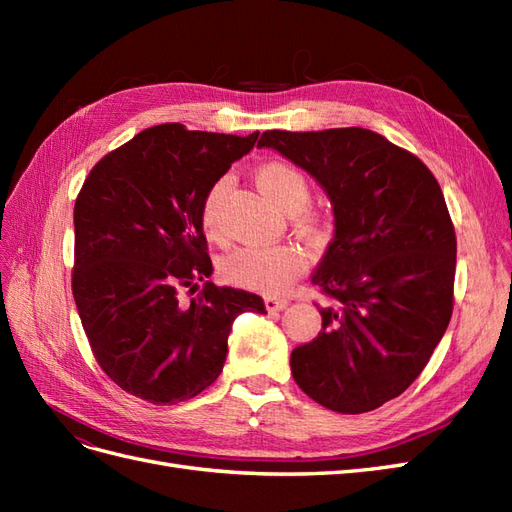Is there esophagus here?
I'll return each instance as SVG.
<instances>
[{
  "instance_id": "esophagus-1",
  "label": "esophagus",
  "mask_w": 512,
  "mask_h": 512,
  "mask_svg": "<svg viewBox=\"0 0 512 512\" xmlns=\"http://www.w3.org/2000/svg\"><path fill=\"white\" fill-rule=\"evenodd\" d=\"M290 303L288 297H275V294H269V297H265V305L269 312H282V309H286Z\"/></svg>"
}]
</instances>
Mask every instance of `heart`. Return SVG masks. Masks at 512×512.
<instances>
[{
  "label": "heart",
  "mask_w": 512,
  "mask_h": 512,
  "mask_svg": "<svg viewBox=\"0 0 512 512\" xmlns=\"http://www.w3.org/2000/svg\"><path fill=\"white\" fill-rule=\"evenodd\" d=\"M256 181L277 205L297 214V224L307 232H318L322 218L314 211H301L309 200V183L297 166L284 160L265 162L256 170ZM228 190V179L215 181L203 200V228L209 237L220 235V209ZM305 256L294 243H245L224 258L222 271L226 280L260 292L286 290L301 273Z\"/></svg>",
  "instance_id": "obj_1"
}]
</instances>
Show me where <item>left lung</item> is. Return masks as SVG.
Segmentation results:
<instances>
[{
  "label": "left lung",
  "mask_w": 512,
  "mask_h": 512,
  "mask_svg": "<svg viewBox=\"0 0 512 512\" xmlns=\"http://www.w3.org/2000/svg\"><path fill=\"white\" fill-rule=\"evenodd\" d=\"M258 147L312 175L335 232L312 284L329 297L322 331L294 348V382L342 414L404 393L451 322L457 239L444 194L410 151L365 128L262 132Z\"/></svg>",
  "instance_id": "8db88e82"
}]
</instances>
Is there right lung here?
<instances>
[{"instance_id":"obj_1","label":"right lung","mask_w":512,"mask_h":512,"mask_svg":"<svg viewBox=\"0 0 512 512\" xmlns=\"http://www.w3.org/2000/svg\"><path fill=\"white\" fill-rule=\"evenodd\" d=\"M250 136L162 123L104 156L74 205L72 294L96 361L123 391L179 404L222 374L232 322L267 314L258 294L220 288L203 232V200ZM183 302L180 292L195 290Z\"/></svg>"}]
</instances>
